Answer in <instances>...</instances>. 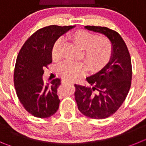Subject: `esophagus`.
<instances>
[{"label":"esophagus","instance_id":"34e87169","mask_svg":"<svg viewBox=\"0 0 146 146\" xmlns=\"http://www.w3.org/2000/svg\"><path fill=\"white\" fill-rule=\"evenodd\" d=\"M64 83H66V84H73L72 82H68V81H64Z\"/></svg>","mask_w":146,"mask_h":146}]
</instances>
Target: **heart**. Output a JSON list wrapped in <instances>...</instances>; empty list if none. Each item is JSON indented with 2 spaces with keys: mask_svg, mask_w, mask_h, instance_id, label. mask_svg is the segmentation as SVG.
Wrapping results in <instances>:
<instances>
[{
  "mask_svg": "<svg viewBox=\"0 0 146 146\" xmlns=\"http://www.w3.org/2000/svg\"><path fill=\"white\" fill-rule=\"evenodd\" d=\"M71 38L83 48L84 57L90 70H96L102 67L110 59L112 52V44L107 36H96L86 30H78L72 34ZM64 39L60 37L54 42L52 50V57L54 60L60 59ZM87 70L84 62L65 61L58 66V72L65 79L74 81L83 76Z\"/></svg>",
  "mask_w": 146,
  "mask_h": 146,
  "instance_id": "obj_1",
  "label": "heart"
}]
</instances>
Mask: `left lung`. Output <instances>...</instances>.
I'll list each match as a JSON object with an SVG mask.
<instances>
[{
	"label": "left lung",
	"instance_id": "8db88e82",
	"mask_svg": "<svg viewBox=\"0 0 146 146\" xmlns=\"http://www.w3.org/2000/svg\"><path fill=\"white\" fill-rule=\"evenodd\" d=\"M85 28L106 35L112 44V53L110 62L100 71L86 78L92 87L75 84V99L78 110L85 116L105 119L117 111L130 91L131 58L125 41L116 31L96 26Z\"/></svg>",
	"mask_w": 146,
	"mask_h": 146
}]
</instances>
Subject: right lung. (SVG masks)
Listing matches in <instances>:
<instances>
[{
  "label": "right lung",
  "mask_w": 146,
  "mask_h": 146,
  "mask_svg": "<svg viewBox=\"0 0 146 146\" xmlns=\"http://www.w3.org/2000/svg\"><path fill=\"white\" fill-rule=\"evenodd\" d=\"M74 27L51 25L38 29L25 42L16 58L13 83L21 104L38 118L51 117L59 108L57 89L60 79L44 84V69L52 62V50L57 39Z\"/></svg>",
  "instance_id": "add662e5"
}]
</instances>
